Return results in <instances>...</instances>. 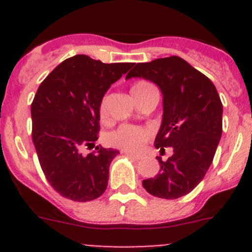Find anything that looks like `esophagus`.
<instances>
[{
    "label": "esophagus",
    "mask_w": 252,
    "mask_h": 252,
    "mask_svg": "<svg viewBox=\"0 0 252 252\" xmlns=\"http://www.w3.org/2000/svg\"><path fill=\"white\" fill-rule=\"evenodd\" d=\"M122 153L126 154V155H128V157H131L132 159H135V160L141 159V155H140V154H133V153H130V151H122Z\"/></svg>",
    "instance_id": "obj_1"
}]
</instances>
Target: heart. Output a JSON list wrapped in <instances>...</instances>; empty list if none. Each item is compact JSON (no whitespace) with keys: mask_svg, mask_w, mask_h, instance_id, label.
I'll list each match as a JSON object with an SVG mask.
<instances>
[{"mask_svg":"<svg viewBox=\"0 0 252 252\" xmlns=\"http://www.w3.org/2000/svg\"><path fill=\"white\" fill-rule=\"evenodd\" d=\"M151 88H154V86L148 83V82H136L131 87V94L133 95V98L136 99L141 94L150 91ZM98 113L102 120L107 117L106 95L102 97L101 102H99ZM149 139H150V131L146 130V128L132 126V125H121L120 127H117L115 131L108 133V136H107V141H108L111 146L121 149L124 151H130V153L139 151Z\"/></svg>","mask_w":252,"mask_h":252,"instance_id":"heart-1","label":"heart"}]
</instances>
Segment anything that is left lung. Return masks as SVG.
<instances>
[{
    "instance_id": "left-lung-1",
    "label": "left lung",
    "mask_w": 252,
    "mask_h": 252,
    "mask_svg": "<svg viewBox=\"0 0 252 252\" xmlns=\"http://www.w3.org/2000/svg\"><path fill=\"white\" fill-rule=\"evenodd\" d=\"M140 77L154 82L162 93V122L154 145L164 153L159 174L142 180L151 195L177 199L201 183L215 158L222 135V102L215 84L182 58L173 55L137 63L126 79Z\"/></svg>"
}]
</instances>
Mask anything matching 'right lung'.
<instances>
[{
	"mask_svg": "<svg viewBox=\"0 0 252 252\" xmlns=\"http://www.w3.org/2000/svg\"><path fill=\"white\" fill-rule=\"evenodd\" d=\"M133 63H102L74 55L41 82L31 103L32 142L46 180L62 197L88 202L101 197L108 183L113 149L93 148L98 140L102 97Z\"/></svg>",
	"mask_w": 252,
	"mask_h": 252,
	"instance_id": "1",
	"label": "right lung"
}]
</instances>
